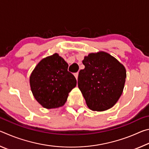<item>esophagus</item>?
I'll list each match as a JSON object with an SVG mask.
<instances>
[{
    "instance_id": "34e87169",
    "label": "esophagus",
    "mask_w": 149,
    "mask_h": 149,
    "mask_svg": "<svg viewBox=\"0 0 149 149\" xmlns=\"http://www.w3.org/2000/svg\"><path fill=\"white\" fill-rule=\"evenodd\" d=\"M78 75H79V74H78V73H75V74H74V76L75 77V78H76L77 80L78 79Z\"/></svg>"
}]
</instances>
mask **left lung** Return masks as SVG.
<instances>
[{
  "label": "left lung",
  "instance_id": "left-lung-1",
  "mask_svg": "<svg viewBox=\"0 0 149 149\" xmlns=\"http://www.w3.org/2000/svg\"><path fill=\"white\" fill-rule=\"evenodd\" d=\"M78 75L77 85L88 108L105 111L114 107L123 93L126 78L124 65L104 51L90 53Z\"/></svg>",
  "mask_w": 149,
  "mask_h": 149
}]
</instances>
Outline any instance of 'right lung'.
I'll return each mask as SVG.
<instances>
[{"instance_id": "right-lung-1", "label": "right lung", "mask_w": 149, "mask_h": 149, "mask_svg": "<svg viewBox=\"0 0 149 149\" xmlns=\"http://www.w3.org/2000/svg\"><path fill=\"white\" fill-rule=\"evenodd\" d=\"M68 64L58 54L45 58L35 66L29 77L35 99L47 109L62 107L77 81L68 71Z\"/></svg>"}]
</instances>
